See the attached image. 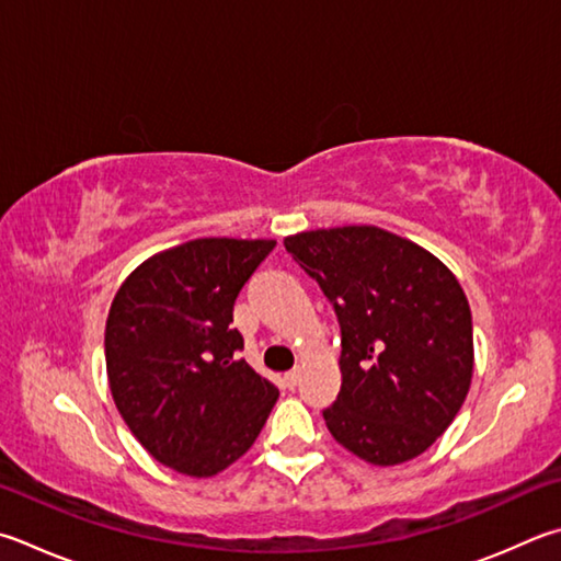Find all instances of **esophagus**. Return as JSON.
I'll list each match as a JSON object with an SVG mask.
<instances>
[{
  "mask_svg": "<svg viewBox=\"0 0 561 561\" xmlns=\"http://www.w3.org/2000/svg\"><path fill=\"white\" fill-rule=\"evenodd\" d=\"M284 385L289 387V390H294V387L299 385V368H294L289 373H284Z\"/></svg>",
  "mask_w": 561,
  "mask_h": 561,
  "instance_id": "34e87169",
  "label": "esophagus"
}]
</instances>
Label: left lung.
Wrapping results in <instances>:
<instances>
[{"instance_id": "1", "label": "left lung", "mask_w": 561, "mask_h": 561, "mask_svg": "<svg viewBox=\"0 0 561 561\" xmlns=\"http://www.w3.org/2000/svg\"><path fill=\"white\" fill-rule=\"evenodd\" d=\"M341 323L333 439L373 466L424 454L471 387L473 323L461 284L432 252L375 226L284 238Z\"/></svg>"}]
</instances>
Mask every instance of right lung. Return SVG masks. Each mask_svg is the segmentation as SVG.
Wrapping results in <instances>:
<instances>
[{"label": "right lung", "mask_w": 561, "mask_h": 561, "mask_svg": "<svg viewBox=\"0 0 561 561\" xmlns=\"http://www.w3.org/2000/svg\"><path fill=\"white\" fill-rule=\"evenodd\" d=\"M277 242L201 238L154 254L115 294L105 325L112 400L137 442L183 476L208 478L257 439L279 390L232 329L240 289Z\"/></svg>", "instance_id": "add662e5"}]
</instances>
